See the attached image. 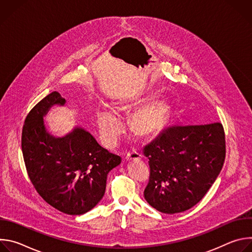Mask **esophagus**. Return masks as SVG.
Segmentation results:
<instances>
[{
  "mask_svg": "<svg viewBox=\"0 0 252 252\" xmlns=\"http://www.w3.org/2000/svg\"><path fill=\"white\" fill-rule=\"evenodd\" d=\"M141 158V155L139 153H137L136 151L132 150L131 152H128L126 155V160H131V159H140Z\"/></svg>",
  "mask_w": 252,
  "mask_h": 252,
  "instance_id": "34e87169",
  "label": "esophagus"
}]
</instances>
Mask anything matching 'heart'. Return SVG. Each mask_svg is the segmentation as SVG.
Returning a JSON list of instances; mask_svg holds the SVG:
<instances>
[{"label":"heart","instance_id":"b5f03b06","mask_svg":"<svg viewBox=\"0 0 252 252\" xmlns=\"http://www.w3.org/2000/svg\"><path fill=\"white\" fill-rule=\"evenodd\" d=\"M126 104L121 102L118 110L126 109ZM97 126L103 142L107 147H114L124 130V124L117 114L109 110H100L96 114ZM162 112L158 105L148 104L140 107L131 118V127L135 133L147 136L155 133L161 126Z\"/></svg>","mask_w":252,"mask_h":252}]
</instances>
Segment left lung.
<instances>
[{
    "mask_svg": "<svg viewBox=\"0 0 252 252\" xmlns=\"http://www.w3.org/2000/svg\"><path fill=\"white\" fill-rule=\"evenodd\" d=\"M142 152L151 169L146 200L163 213L183 212L199 202L219 176L224 129L220 123L169 126Z\"/></svg>",
    "mask_w": 252,
    "mask_h": 252,
    "instance_id": "left-lung-1",
    "label": "left lung"
}]
</instances>
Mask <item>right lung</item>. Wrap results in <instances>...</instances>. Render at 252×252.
<instances>
[{"mask_svg":"<svg viewBox=\"0 0 252 252\" xmlns=\"http://www.w3.org/2000/svg\"><path fill=\"white\" fill-rule=\"evenodd\" d=\"M64 103L53 92L32 107L23 126L22 152L28 175L43 199L63 213L80 215L100 201L107 174L122 158L82 127L63 137L49 133L44 117L53 105Z\"/></svg>","mask_w":252,"mask_h":252,"instance_id":"1","label":"right lung"}]
</instances>
